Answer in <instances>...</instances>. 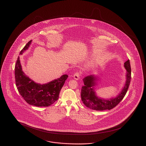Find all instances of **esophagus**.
<instances>
[{
  "label": "esophagus",
  "mask_w": 146,
  "mask_h": 146,
  "mask_svg": "<svg viewBox=\"0 0 146 146\" xmlns=\"http://www.w3.org/2000/svg\"><path fill=\"white\" fill-rule=\"evenodd\" d=\"M73 77H74V78L75 79L78 80V79L80 78V73L76 72V73L74 74Z\"/></svg>",
  "instance_id": "esophagus-1"
}]
</instances>
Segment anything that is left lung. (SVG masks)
<instances>
[{"label":"left lung","mask_w":146,"mask_h":146,"mask_svg":"<svg viewBox=\"0 0 146 146\" xmlns=\"http://www.w3.org/2000/svg\"><path fill=\"white\" fill-rule=\"evenodd\" d=\"M124 67L127 71L125 86L117 97L110 100L100 98L96 95L93 88L95 85V81L97 79L96 77L94 76L85 77L83 79L84 86H82L81 90L82 100L84 105L95 111L111 110L117 106L125 96L131 81V70L129 60L124 63Z\"/></svg>","instance_id":"left-lung-1"}]
</instances>
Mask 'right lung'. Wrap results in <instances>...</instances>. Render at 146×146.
Listing matches in <instances>:
<instances>
[{"mask_svg":"<svg viewBox=\"0 0 146 146\" xmlns=\"http://www.w3.org/2000/svg\"><path fill=\"white\" fill-rule=\"evenodd\" d=\"M32 40L28 42L20 54L28 49ZM68 76L63 75L60 78L45 84L35 83L26 76L22 70L19 56L15 67V78L17 89L27 103L36 107H48L59 98V94Z\"/></svg>","mask_w":146,"mask_h":146,"instance_id":"add662e5","label":"right lung"}]
</instances>
